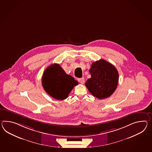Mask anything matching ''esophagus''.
I'll return each mask as SVG.
<instances>
[{
  "instance_id": "esophagus-1",
  "label": "esophagus",
  "mask_w": 152,
  "mask_h": 152,
  "mask_svg": "<svg viewBox=\"0 0 152 152\" xmlns=\"http://www.w3.org/2000/svg\"><path fill=\"white\" fill-rule=\"evenodd\" d=\"M78 81L80 83H81V84H83L85 83V78H78Z\"/></svg>"
}]
</instances>
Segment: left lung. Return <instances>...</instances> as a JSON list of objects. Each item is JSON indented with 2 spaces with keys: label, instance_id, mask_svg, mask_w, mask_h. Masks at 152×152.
<instances>
[{
  "label": "left lung",
  "instance_id": "left-lung-1",
  "mask_svg": "<svg viewBox=\"0 0 152 152\" xmlns=\"http://www.w3.org/2000/svg\"><path fill=\"white\" fill-rule=\"evenodd\" d=\"M89 73L91 77L87 80L85 86L93 96L103 99L112 95L118 81V71L113 65L99 60L92 63Z\"/></svg>",
  "mask_w": 152,
  "mask_h": 152
}]
</instances>
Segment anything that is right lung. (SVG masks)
<instances>
[{"label":"right lung","instance_id":"1","mask_svg":"<svg viewBox=\"0 0 152 152\" xmlns=\"http://www.w3.org/2000/svg\"><path fill=\"white\" fill-rule=\"evenodd\" d=\"M42 82L45 91L58 100L65 99L74 86L78 85L74 78L66 74L58 64H52L45 69Z\"/></svg>","mask_w":152,"mask_h":152}]
</instances>
